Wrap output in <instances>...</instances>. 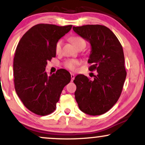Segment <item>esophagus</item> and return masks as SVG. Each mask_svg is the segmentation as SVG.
Listing matches in <instances>:
<instances>
[{"instance_id":"obj_1","label":"esophagus","mask_w":145,"mask_h":145,"mask_svg":"<svg viewBox=\"0 0 145 145\" xmlns=\"http://www.w3.org/2000/svg\"><path fill=\"white\" fill-rule=\"evenodd\" d=\"M71 80H73L74 79V77H75V76H74V74H73V73H71Z\"/></svg>"}]
</instances>
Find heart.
Returning <instances> with one entry per match:
<instances>
[{"mask_svg": "<svg viewBox=\"0 0 145 145\" xmlns=\"http://www.w3.org/2000/svg\"><path fill=\"white\" fill-rule=\"evenodd\" d=\"M70 40L72 42L73 44H74V46L76 48H78L82 44L85 45L86 46V42L82 38L80 37H71ZM62 44H63L62 40H58L57 42V43H56V46H55V50L57 54H59L61 51ZM80 62L78 60L70 59V60L67 61L65 62V65L67 68L70 69V70L74 71L75 70V69H76V67L78 65H80Z\"/></svg>", "mask_w": 145, "mask_h": 145, "instance_id": "heart-1", "label": "heart"}]
</instances>
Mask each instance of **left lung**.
I'll list each match as a JSON object with an SVG mask.
<instances>
[{
  "mask_svg": "<svg viewBox=\"0 0 145 145\" xmlns=\"http://www.w3.org/2000/svg\"><path fill=\"white\" fill-rule=\"evenodd\" d=\"M72 29L90 43L89 70L97 72L93 81L83 74L75 77V99L83 112L91 116L103 114L118 100L126 77L122 46L105 26L86 25Z\"/></svg>",
  "mask_w": 145,
  "mask_h": 145,
  "instance_id": "obj_1",
  "label": "left lung"
}]
</instances>
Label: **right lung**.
Wrapping results in <instances>:
<instances>
[{"label": "right lung", "instance_id": "1", "mask_svg": "<svg viewBox=\"0 0 145 145\" xmlns=\"http://www.w3.org/2000/svg\"><path fill=\"white\" fill-rule=\"evenodd\" d=\"M71 28V25H36L25 33L16 48V91L24 105L38 115L45 116L56 110L63 89L71 81V74L65 69L48 76L46 67L48 61L56 57L57 42Z\"/></svg>", "mask_w": 145, "mask_h": 145}]
</instances>
